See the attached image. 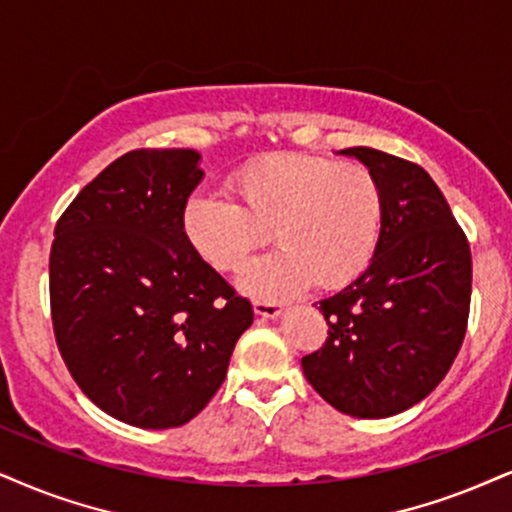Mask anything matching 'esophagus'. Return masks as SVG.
I'll return each instance as SVG.
<instances>
[{
	"instance_id": "obj_1",
	"label": "esophagus",
	"mask_w": 512,
	"mask_h": 512,
	"mask_svg": "<svg viewBox=\"0 0 512 512\" xmlns=\"http://www.w3.org/2000/svg\"><path fill=\"white\" fill-rule=\"evenodd\" d=\"M254 311L256 315H261V318H277V315H282V304H275V301H254Z\"/></svg>"
}]
</instances>
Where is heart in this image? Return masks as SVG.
Here are the masks:
<instances>
[{
    "label": "heart",
    "mask_w": 512,
    "mask_h": 512,
    "mask_svg": "<svg viewBox=\"0 0 512 512\" xmlns=\"http://www.w3.org/2000/svg\"><path fill=\"white\" fill-rule=\"evenodd\" d=\"M229 199L197 194L182 227L192 249L220 273H235L251 251L277 249L242 273V287L280 296L313 280L320 289L349 285L370 266L382 235L380 180L363 163H337L313 154H270L227 180Z\"/></svg>",
    "instance_id": "b5f03b06"
}]
</instances>
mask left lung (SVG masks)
I'll use <instances>...</instances> for the list:
<instances>
[{"instance_id":"1","label":"left lung","mask_w":512,"mask_h":512,"mask_svg":"<svg viewBox=\"0 0 512 512\" xmlns=\"http://www.w3.org/2000/svg\"><path fill=\"white\" fill-rule=\"evenodd\" d=\"M342 154L380 180L382 235L368 270L320 301L327 339L301 368L342 413L389 418L432 394L456 361L470 315V242L418 163L370 147Z\"/></svg>"}]
</instances>
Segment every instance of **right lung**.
<instances>
[{"mask_svg":"<svg viewBox=\"0 0 512 512\" xmlns=\"http://www.w3.org/2000/svg\"><path fill=\"white\" fill-rule=\"evenodd\" d=\"M197 163L194 149L128 151L68 204L49 251L63 363L87 399L142 430L199 415L254 323L182 227Z\"/></svg>","mask_w":512,"mask_h":512,"instance_id":"obj_1","label":"right lung"}]
</instances>
